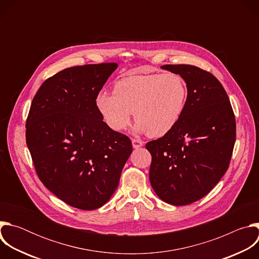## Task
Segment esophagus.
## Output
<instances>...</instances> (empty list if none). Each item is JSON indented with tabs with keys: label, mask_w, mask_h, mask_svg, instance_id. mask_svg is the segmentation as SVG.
<instances>
[{
	"label": "esophagus",
	"mask_w": 259,
	"mask_h": 259,
	"mask_svg": "<svg viewBox=\"0 0 259 259\" xmlns=\"http://www.w3.org/2000/svg\"><path fill=\"white\" fill-rule=\"evenodd\" d=\"M143 145V142L139 139H132V146L134 147V149H139V147H141Z\"/></svg>",
	"instance_id": "esophagus-1"
}]
</instances>
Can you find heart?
<instances>
[{"label":"heart","mask_w":259,"mask_h":259,"mask_svg":"<svg viewBox=\"0 0 259 259\" xmlns=\"http://www.w3.org/2000/svg\"><path fill=\"white\" fill-rule=\"evenodd\" d=\"M188 86L175 72L151 73L120 80L115 92L101 90L95 99L104 123L114 131L126 129L134 118V131L162 137L178 123L186 107Z\"/></svg>","instance_id":"1"}]
</instances>
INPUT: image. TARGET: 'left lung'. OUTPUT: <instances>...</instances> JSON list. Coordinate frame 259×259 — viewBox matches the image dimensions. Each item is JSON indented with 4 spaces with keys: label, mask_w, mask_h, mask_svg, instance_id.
Here are the masks:
<instances>
[{
    "label": "left lung",
    "mask_w": 259,
    "mask_h": 259,
    "mask_svg": "<svg viewBox=\"0 0 259 259\" xmlns=\"http://www.w3.org/2000/svg\"><path fill=\"white\" fill-rule=\"evenodd\" d=\"M161 68L183 78L188 99L176 126L145 144L152 155L150 181L162 201L186 206L205 197L227 172L236 120L226 90L210 72L190 64Z\"/></svg>",
    "instance_id": "8db88e82"
}]
</instances>
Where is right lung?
<instances>
[{
    "label": "right lung",
    "mask_w": 259,
    "mask_h": 259,
    "mask_svg": "<svg viewBox=\"0 0 259 259\" xmlns=\"http://www.w3.org/2000/svg\"><path fill=\"white\" fill-rule=\"evenodd\" d=\"M117 63L65 68L34 95L26 120V144L40 180L71 207L94 210L118 188L132 153L131 140L110 129L96 95Z\"/></svg>",
    "instance_id": "1"
}]
</instances>
